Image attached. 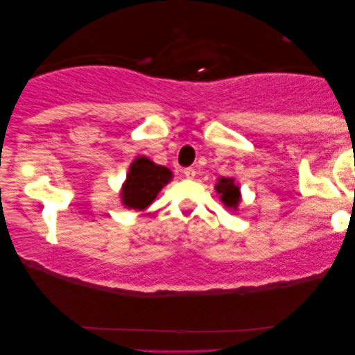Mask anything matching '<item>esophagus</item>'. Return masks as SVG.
I'll use <instances>...</instances> for the list:
<instances>
[{"label":"esophagus","instance_id":"34e87169","mask_svg":"<svg viewBox=\"0 0 355 355\" xmlns=\"http://www.w3.org/2000/svg\"><path fill=\"white\" fill-rule=\"evenodd\" d=\"M182 173H184V176H186L187 179H193V178H196V169H193V168L182 169Z\"/></svg>","mask_w":355,"mask_h":355}]
</instances>
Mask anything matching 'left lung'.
Here are the masks:
<instances>
[{
    "label": "left lung",
    "instance_id": "8db88e82",
    "mask_svg": "<svg viewBox=\"0 0 355 355\" xmlns=\"http://www.w3.org/2000/svg\"><path fill=\"white\" fill-rule=\"evenodd\" d=\"M215 191L220 196V200L227 210L237 211L239 203L242 202V193L239 182L236 178H218V182L215 184Z\"/></svg>",
    "mask_w": 355,
    "mask_h": 355
}]
</instances>
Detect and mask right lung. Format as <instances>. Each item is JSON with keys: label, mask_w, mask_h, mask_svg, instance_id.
Wrapping results in <instances>:
<instances>
[{"label": "right lung", "mask_w": 355, "mask_h": 355, "mask_svg": "<svg viewBox=\"0 0 355 355\" xmlns=\"http://www.w3.org/2000/svg\"><path fill=\"white\" fill-rule=\"evenodd\" d=\"M171 169L153 163L148 157L140 155L130 163L123 187L119 191L121 203L129 210L144 211L152 205L159 191L171 182Z\"/></svg>", "instance_id": "obj_1"}]
</instances>
